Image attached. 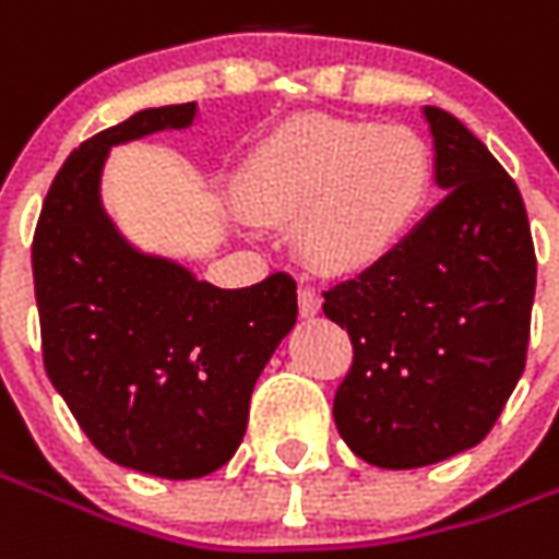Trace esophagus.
Returning a JSON list of instances; mask_svg holds the SVG:
<instances>
[{
    "label": "esophagus",
    "mask_w": 559,
    "mask_h": 559,
    "mask_svg": "<svg viewBox=\"0 0 559 559\" xmlns=\"http://www.w3.org/2000/svg\"><path fill=\"white\" fill-rule=\"evenodd\" d=\"M320 306H323V299H320L318 290H311V287H302V290H299V314H302V318H314L320 311Z\"/></svg>",
    "instance_id": "34e87169"
}]
</instances>
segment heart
<instances>
[{
    "label": "heart",
    "mask_w": 559,
    "mask_h": 559,
    "mask_svg": "<svg viewBox=\"0 0 559 559\" xmlns=\"http://www.w3.org/2000/svg\"><path fill=\"white\" fill-rule=\"evenodd\" d=\"M429 185L432 163L417 132L311 115L253 151L241 197L263 217H296V248L311 266L350 272L408 236Z\"/></svg>",
    "instance_id": "b5f03b06"
}]
</instances>
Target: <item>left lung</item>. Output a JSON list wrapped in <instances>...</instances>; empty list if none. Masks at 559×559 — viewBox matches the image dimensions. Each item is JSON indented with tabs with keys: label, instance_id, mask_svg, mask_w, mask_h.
I'll return each mask as SVG.
<instances>
[{
	"label": "left lung",
	"instance_id": "left-lung-1",
	"mask_svg": "<svg viewBox=\"0 0 559 559\" xmlns=\"http://www.w3.org/2000/svg\"><path fill=\"white\" fill-rule=\"evenodd\" d=\"M442 202L378 263L323 293L350 335L335 427L381 469L463 454L526 366L536 251L521 190L454 115L424 108Z\"/></svg>",
	"mask_w": 559,
	"mask_h": 559
}]
</instances>
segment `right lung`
Segmentation results:
<instances>
[{
  "label": "right lung",
  "mask_w": 559,
  "mask_h": 559,
  "mask_svg": "<svg viewBox=\"0 0 559 559\" xmlns=\"http://www.w3.org/2000/svg\"><path fill=\"white\" fill-rule=\"evenodd\" d=\"M197 103L144 108L62 163L33 239L41 354L78 427L111 463L187 481L245 439L260 372L296 323L284 272L224 290L135 248L103 205L117 144L187 130Z\"/></svg>",
  "instance_id": "add662e5"
}]
</instances>
